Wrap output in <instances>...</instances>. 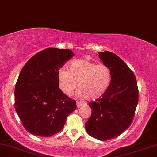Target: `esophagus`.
<instances>
[{
  "mask_svg": "<svg viewBox=\"0 0 157 157\" xmlns=\"http://www.w3.org/2000/svg\"><path fill=\"white\" fill-rule=\"evenodd\" d=\"M82 105H83V102H80V101H77V108L81 107V106H82Z\"/></svg>",
  "mask_w": 157,
  "mask_h": 157,
  "instance_id": "obj_1",
  "label": "esophagus"
}]
</instances>
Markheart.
<instances>
[{"label": "heart", "mask_w": 157, "mask_h": 157, "mask_svg": "<svg viewBox=\"0 0 157 157\" xmlns=\"http://www.w3.org/2000/svg\"><path fill=\"white\" fill-rule=\"evenodd\" d=\"M57 81L65 94L71 95L78 85L77 94L79 97L95 100L103 96L109 89L111 72L105 64L78 59L70 63L68 69L63 67L58 70Z\"/></svg>", "instance_id": "1"}]
</instances>
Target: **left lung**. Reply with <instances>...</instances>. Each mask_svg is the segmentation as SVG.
<instances>
[{"label":"left lung","mask_w":157,"mask_h":157,"mask_svg":"<svg viewBox=\"0 0 157 157\" xmlns=\"http://www.w3.org/2000/svg\"><path fill=\"white\" fill-rule=\"evenodd\" d=\"M111 72V82L105 94L89 106L91 115L85 124L87 133L97 140H111L128 128L134 117L139 92L136 77L125 63L112 52H99Z\"/></svg>","instance_id":"8db88e82"}]
</instances>
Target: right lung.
Returning a JSON list of instances; mask_svg holds the SVG:
<instances>
[{
	"label": "right lung",
	"mask_w": 157,
	"mask_h": 157,
	"mask_svg": "<svg viewBox=\"0 0 157 157\" xmlns=\"http://www.w3.org/2000/svg\"><path fill=\"white\" fill-rule=\"evenodd\" d=\"M75 54L69 49L48 48L25 64L15 89V108L23 127L35 136H52L63 129L76 102L64 94L57 71Z\"/></svg>",
	"instance_id": "obj_1"
}]
</instances>
